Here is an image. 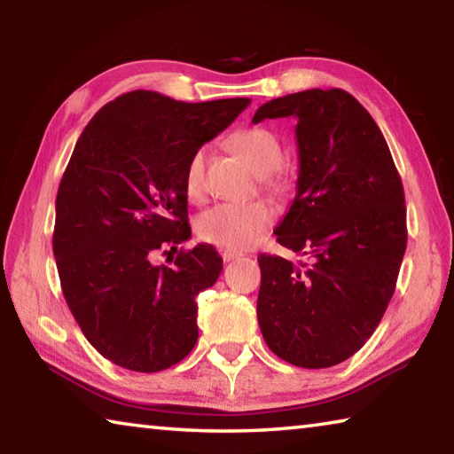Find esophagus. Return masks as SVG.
Wrapping results in <instances>:
<instances>
[{
	"mask_svg": "<svg viewBox=\"0 0 454 454\" xmlns=\"http://www.w3.org/2000/svg\"><path fill=\"white\" fill-rule=\"evenodd\" d=\"M236 258H240V254H238V252H230V250L222 252V260H224V262H232V260H236Z\"/></svg>",
	"mask_w": 454,
	"mask_h": 454,
	"instance_id": "1",
	"label": "esophagus"
}]
</instances>
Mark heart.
Listing matches in <instances>:
<instances>
[{"mask_svg": "<svg viewBox=\"0 0 454 454\" xmlns=\"http://www.w3.org/2000/svg\"><path fill=\"white\" fill-rule=\"evenodd\" d=\"M230 150L238 153L252 170L262 176V184L272 194H280L282 180L274 174L282 162V144L278 136L266 128H242L228 137ZM206 150L194 152L184 174V188L192 202H200L206 194L204 186ZM274 222V210L264 202L218 204L206 210L196 222L198 236L204 242L224 250H246L262 236Z\"/></svg>", "mask_w": 454, "mask_h": 454, "instance_id": "obj_1", "label": "heart"}]
</instances>
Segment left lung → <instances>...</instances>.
Returning <instances> with one entry per match:
<instances>
[{"label":"left lung","instance_id":"1","mask_svg":"<svg viewBox=\"0 0 454 454\" xmlns=\"http://www.w3.org/2000/svg\"><path fill=\"white\" fill-rule=\"evenodd\" d=\"M296 118V198L274 234L310 262L260 254L258 325L276 356L302 368L350 358L395 294L406 250L401 176L382 132L344 90L270 99L252 121Z\"/></svg>","mask_w":454,"mask_h":454}]
</instances>
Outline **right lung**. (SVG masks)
<instances>
[{"label":"right lung","instance_id":"obj_1","mask_svg":"<svg viewBox=\"0 0 454 454\" xmlns=\"http://www.w3.org/2000/svg\"><path fill=\"white\" fill-rule=\"evenodd\" d=\"M248 104L134 90L106 104L75 144L58 188L53 256L75 322L114 364L158 372L194 348L196 296L218 280L222 258L208 244L180 250L172 268L152 254L190 238L186 166Z\"/></svg>","mask_w":454,"mask_h":454}]
</instances>
